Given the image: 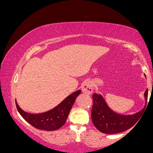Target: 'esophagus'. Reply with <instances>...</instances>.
<instances>
[{"instance_id": "34e87169", "label": "esophagus", "mask_w": 153, "mask_h": 153, "mask_svg": "<svg viewBox=\"0 0 153 153\" xmlns=\"http://www.w3.org/2000/svg\"><path fill=\"white\" fill-rule=\"evenodd\" d=\"M82 91L85 94H90L93 92L92 83L90 81H85L82 85Z\"/></svg>"}]
</instances>
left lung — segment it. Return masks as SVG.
I'll return each mask as SVG.
<instances>
[{"label":"left lung","mask_w":153,"mask_h":153,"mask_svg":"<svg viewBox=\"0 0 153 153\" xmlns=\"http://www.w3.org/2000/svg\"><path fill=\"white\" fill-rule=\"evenodd\" d=\"M145 77L146 78V76ZM93 106L92 120L95 127L105 134H116L132 127L142 116L148 100V89L144 93L145 105L143 109L132 114H123L112 110L102 94L94 93L92 95Z\"/></svg>","instance_id":"left-lung-1"}]
</instances>
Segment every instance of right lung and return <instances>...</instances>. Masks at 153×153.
Returning <instances> with one entry per match:
<instances>
[{
  "mask_svg": "<svg viewBox=\"0 0 153 153\" xmlns=\"http://www.w3.org/2000/svg\"><path fill=\"white\" fill-rule=\"evenodd\" d=\"M81 92V90H79L72 93L56 107L43 113H28L19 107L16 101V105L20 114L30 124L37 129L52 131L59 129L65 124L74 101Z\"/></svg>",
  "mask_w": 153,
  "mask_h": 153,
  "instance_id": "add662e5",
  "label": "right lung"
}]
</instances>
